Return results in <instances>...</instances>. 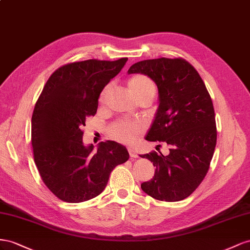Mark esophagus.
<instances>
[{
  "label": "esophagus",
  "mask_w": 250,
  "mask_h": 250,
  "mask_svg": "<svg viewBox=\"0 0 250 250\" xmlns=\"http://www.w3.org/2000/svg\"><path fill=\"white\" fill-rule=\"evenodd\" d=\"M127 151H129V154H130L131 158H138V154L135 152L133 148H129V149H127Z\"/></svg>",
  "instance_id": "34e87169"
}]
</instances>
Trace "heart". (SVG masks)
I'll return each mask as SVG.
<instances>
[{
	"label": "heart",
	"mask_w": 250,
	"mask_h": 250,
	"mask_svg": "<svg viewBox=\"0 0 250 250\" xmlns=\"http://www.w3.org/2000/svg\"><path fill=\"white\" fill-rule=\"evenodd\" d=\"M127 87L133 96L138 98L141 96H152L154 97L156 94V84L151 78L144 75L137 74L132 76L127 81ZM110 90V84L104 87L103 90L101 98L104 99L105 95L108 94ZM142 132V125L136 121H130L125 119H121L114 123L109 129V136L119 142L126 145H132L139 137Z\"/></svg>",
	"instance_id": "1"
}]
</instances>
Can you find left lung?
<instances>
[{"instance_id":"obj_1","label":"left lung","mask_w":250,"mask_h":250,"mask_svg":"<svg viewBox=\"0 0 250 250\" xmlns=\"http://www.w3.org/2000/svg\"><path fill=\"white\" fill-rule=\"evenodd\" d=\"M127 73L147 75L157 84L159 105L146 139L166 142L167 156L153 151V179L141 184L148 196L176 202L192 194L208 172L217 144L215 110L197 70L183 59L160 58L132 65Z\"/></svg>"}]
</instances>
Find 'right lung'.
Wrapping results in <instances>:
<instances>
[{"instance_id":"obj_1","label":"right lung","mask_w":250,"mask_h":250,"mask_svg":"<svg viewBox=\"0 0 250 250\" xmlns=\"http://www.w3.org/2000/svg\"><path fill=\"white\" fill-rule=\"evenodd\" d=\"M127 59L70 62L49 77L31 119L33 158L46 187L69 203L88 201L105 188L112 170L129 159L115 141L83 144L85 118L94 116L103 89Z\"/></svg>"}]
</instances>
